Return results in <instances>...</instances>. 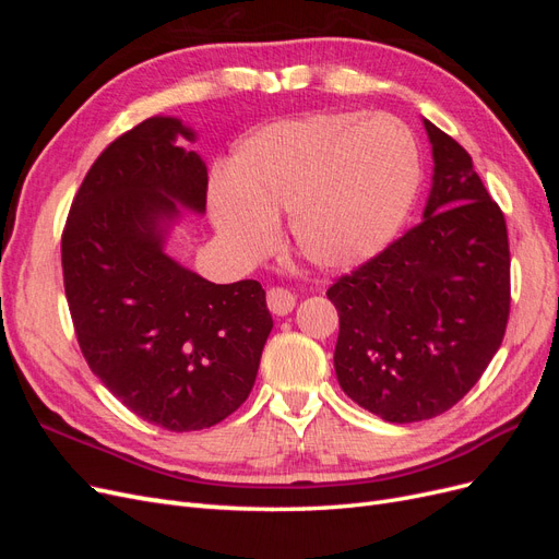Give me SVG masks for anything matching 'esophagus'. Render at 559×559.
<instances>
[{
	"label": "esophagus",
	"instance_id": "34e87169",
	"mask_svg": "<svg viewBox=\"0 0 559 559\" xmlns=\"http://www.w3.org/2000/svg\"><path fill=\"white\" fill-rule=\"evenodd\" d=\"M265 300H267V310L277 317L289 314L296 308V296L289 289H284V286H270Z\"/></svg>",
	"mask_w": 559,
	"mask_h": 559
}]
</instances>
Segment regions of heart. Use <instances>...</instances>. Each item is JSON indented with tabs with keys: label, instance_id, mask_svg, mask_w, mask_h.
I'll list each match as a JSON object with an SVG mask.
<instances>
[{
	"label": "heart",
	"instance_id": "obj_1",
	"mask_svg": "<svg viewBox=\"0 0 559 559\" xmlns=\"http://www.w3.org/2000/svg\"><path fill=\"white\" fill-rule=\"evenodd\" d=\"M419 177L417 142L394 116L302 114L265 123L235 146L212 191V216L235 249L257 257L286 212L302 259L349 270L394 238Z\"/></svg>",
	"mask_w": 559,
	"mask_h": 559
}]
</instances>
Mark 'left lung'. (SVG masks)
I'll list each match as a JSON object with an SVG mask.
<instances>
[{
    "instance_id": "obj_1",
    "label": "left lung",
    "mask_w": 559,
    "mask_h": 559,
    "mask_svg": "<svg viewBox=\"0 0 559 559\" xmlns=\"http://www.w3.org/2000/svg\"><path fill=\"white\" fill-rule=\"evenodd\" d=\"M433 183L425 218L326 292L341 317L335 376L384 421L462 401L501 347L511 312L506 218L462 144L425 118Z\"/></svg>"
}]
</instances>
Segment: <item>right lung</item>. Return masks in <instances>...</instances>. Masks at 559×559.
Masks as SVG:
<instances>
[{
    "mask_svg": "<svg viewBox=\"0 0 559 559\" xmlns=\"http://www.w3.org/2000/svg\"><path fill=\"white\" fill-rule=\"evenodd\" d=\"M195 134L154 116L116 138L83 179L62 230L64 296L93 373L167 431L218 425L247 401L273 329L257 280L212 284L163 251L179 207L205 212Z\"/></svg>",
    "mask_w": 559,
    "mask_h": 559,
    "instance_id": "right-lung-1",
    "label": "right lung"
}]
</instances>
